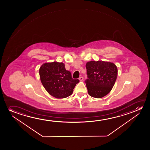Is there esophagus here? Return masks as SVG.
Here are the masks:
<instances>
[{
  "label": "esophagus",
  "mask_w": 150,
  "mask_h": 150,
  "mask_svg": "<svg viewBox=\"0 0 150 150\" xmlns=\"http://www.w3.org/2000/svg\"><path fill=\"white\" fill-rule=\"evenodd\" d=\"M79 80H80V81H82V80H83V77H80L79 78Z\"/></svg>",
  "instance_id": "obj_1"
}]
</instances>
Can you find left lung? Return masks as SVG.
Instances as JSON below:
<instances>
[{"mask_svg": "<svg viewBox=\"0 0 150 150\" xmlns=\"http://www.w3.org/2000/svg\"><path fill=\"white\" fill-rule=\"evenodd\" d=\"M88 79L86 80L88 94L100 98L108 94L117 79L118 70L111 62L91 61L86 64Z\"/></svg>", "mask_w": 150, "mask_h": 150, "instance_id": "8db88e82", "label": "left lung"}]
</instances>
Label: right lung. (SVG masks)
I'll return each instance as SVG.
<instances>
[{
	"label": "right lung",
	"instance_id": "add662e5",
	"mask_svg": "<svg viewBox=\"0 0 150 150\" xmlns=\"http://www.w3.org/2000/svg\"><path fill=\"white\" fill-rule=\"evenodd\" d=\"M41 83L50 95L56 98H64L71 95L79 82L74 79L62 62H54L43 64L39 69Z\"/></svg>",
	"mask_w": 150,
	"mask_h": 150
}]
</instances>
